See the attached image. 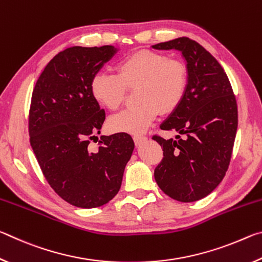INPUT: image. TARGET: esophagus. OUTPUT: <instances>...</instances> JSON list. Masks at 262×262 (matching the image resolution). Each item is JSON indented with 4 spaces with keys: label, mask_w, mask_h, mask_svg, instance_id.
<instances>
[{
    "label": "esophagus",
    "mask_w": 262,
    "mask_h": 262,
    "mask_svg": "<svg viewBox=\"0 0 262 262\" xmlns=\"http://www.w3.org/2000/svg\"><path fill=\"white\" fill-rule=\"evenodd\" d=\"M133 139H134V142H135L136 145H140V144L143 143V142L147 141V137L142 136V135H135L134 137H133Z\"/></svg>",
    "instance_id": "34e87169"
}]
</instances>
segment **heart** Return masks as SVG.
Here are the masks:
<instances>
[{
	"mask_svg": "<svg viewBox=\"0 0 262 262\" xmlns=\"http://www.w3.org/2000/svg\"><path fill=\"white\" fill-rule=\"evenodd\" d=\"M187 69L180 60L167 59L162 53L140 50L123 57L115 66V75L97 73L91 79L94 99L111 111L125 97V88L136 86L139 101L108 119L112 132L140 134L148 129L159 111L172 112L183 100L187 89Z\"/></svg>",
	"mask_w": 262,
	"mask_h": 262,
	"instance_id": "b5f03b06",
	"label": "heart"
}]
</instances>
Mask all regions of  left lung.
Wrapping results in <instances>:
<instances>
[{"label": "left lung", "instance_id": "1", "mask_svg": "<svg viewBox=\"0 0 262 262\" xmlns=\"http://www.w3.org/2000/svg\"><path fill=\"white\" fill-rule=\"evenodd\" d=\"M151 48L180 52L188 77L183 100L161 123L163 130L178 132L176 140L152 137L164 151L155 180L177 201H198L220 185L229 167L238 126L236 98L224 69L200 43L181 37Z\"/></svg>", "mask_w": 262, "mask_h": 262}]
</instances>
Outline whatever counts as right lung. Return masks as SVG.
<instances>
[{"mask_svg": "<svg viewBox=\"0 0 262 262\" xmlns=\"http://www.w3.org/2000/svg\"><path fill=\"white\" fill-rule=\"evenodd\" d=\"M118 51L105 45L60 52L43 69L32 94L31 147L51 187L78 208L112 200L135 147L129 134L117 133L101 136L97 151L88 148L105 120V111L90 92L91 79Z\"/></svg>", "mask_w": 262, "mask_h": 262, "instance_id": "add662e5", "label": "right lung"}]
</instances>
